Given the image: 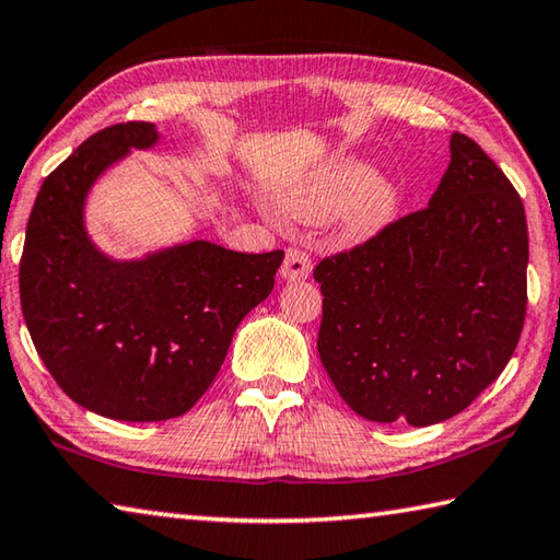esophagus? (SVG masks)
<instances>
[{
	"label": "esophagus",
	"instance_id": "obj_1",
	"mask_svg": "<svg viewBox=\"0 0 560 560\" xmlns=\"http://www.w3.org/2000/svg\"><path fill=\"white\" fill-rule=\"evenodd\" d=\"M311 273V257L303 249H296V246H291L287 252V259L281 264V279L287 281H303L308 279Z\"/></svg>",
	"mask_w": 560,
	"mask_h": 560
}]
</instances>
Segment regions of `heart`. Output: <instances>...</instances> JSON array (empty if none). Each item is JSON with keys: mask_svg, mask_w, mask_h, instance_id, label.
Listing matches in <instances>:
<instances>
[{"mask_svg": "<svg viewBox=\"0 0 560 560\" xmlns=\"http://www.w3.org/2000/svg\"><path fill=\"white\" fill-rule=\"evenodd\" d=\"M400 192L387 179H375V170L346 158L311 175L283 197L287 210L299 220H324L343 214V236L363 242L393 220Z\"/></svg>", "mask_w": 560, "mask_h": 560, "instance_id": "obj_1", "label": "heart"}]
</instances>
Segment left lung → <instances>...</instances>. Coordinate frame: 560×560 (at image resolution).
I'll return each instance as SVG.
<instances>
[{
	"label": "left lung",
	"mask_w": 560,
	"mask_h": 560,
	"mask_svg": "<svg viewBox=\"0 0 560 560\" xmlns=\"http://www.w3.org/2000/svg\"><path fill=\"white\" fill-rule=\"evenodd\" d=\"M424 210L320 259L318 355L373 422L450 420L497 381L526 318L524 202L464 132Z\"/></svg>",
	"instance_id": "8db88e82"
}]
</instances>
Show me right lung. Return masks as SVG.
Segmentation results:
<instances>
[{"label": "right lung", "instance_id": "right-lung-1", "mask_svg": "<svg viewBox=\"0 0 560 560\" xmlns=\"http://www.w3.org/2000/svg\"><path fill=\"white\" fill-rule=\"evenodd\" d=\"M158 140L153 122L108 126L44 179L19 261L22 314L46 371L73 402L110 420L185 415L220 373L242 318L269 296L283 252L189 242L110 261L83 230L103 170Z\"/></svg>", "mask_w": 560, "mask_h": 560}]
</instances>
